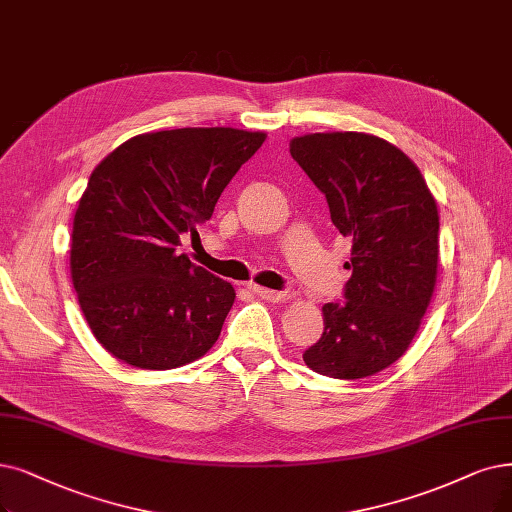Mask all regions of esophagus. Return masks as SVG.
Here are the masks:
<instances>
[{"mask_svg": "<svg viewBox=\"0 0 512 512\" xmlns=\"http://www.w3.org/2000/svg\"><path fill=\"white\" fill-rule=\"evenodd\" d=\"M250 290L267 302H285L288 300V294L285 292H275V290H269V288H260V285H250Z\"/></svg>", "mask_w": 512, "mask_h": 512, "instance_id": "obj_1", "label": "esophagus"}]
</instances>
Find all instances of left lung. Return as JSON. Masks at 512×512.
Masks as SVG:
<instances>
[{
	"instance_id": "8db88e82",
	"label": "left lung",
	"mask_w": 512,
	"mask_h": 512,
	"mask_svg": "<svg viewBox=\"0 0 512 512\" xmlns=\"http://www.w3.org/2000/svg\"><path fill=\"white\" fill-rule=\"evenodd\" d=\"M290 153L353 241L346 300L323 304V334L302 359L321 376H374L407 351L431 304L437 201L416 163L372 134H304L290 140Z\"/></svg>"
}]
</instances>
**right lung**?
I'll use <instances>...</instances> for the list:
<instances>
[{"label":"right lung","mask_w":512,"mask_h":512,"mask_svg":"<svg viewBox=\"0 0 512 512\" xmlns=\"http://www.w3.org/2000/svg\"><path fill=\"white\" fill-rule=\"evenodd\" d=\"M267 134L180 128L138 134L94 168L71 235V279L94 338L140 370L206 355L235 290L187 254L182 235L212 218L220 193Z\"/></svg>","instance_id":"1"}]
</instances>
